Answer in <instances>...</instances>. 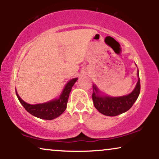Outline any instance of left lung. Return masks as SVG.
Segmentation results:
<instances>
[{
  "instance_id": "obj_1",
  "label": "left lung",
  "mask_w": 159,
  "mask_h": 159,
  "mask_svg": "<svg viewBox=\"0 0 159 159\" xmlns=\"http://www.w3.org/2000/svg\"><path fill=\"white\" fill-rule=\"evenodd\" d=\"M138 81L131 93L120 97H111L100 94V91L96 85H93L92 98L94 106L101 114L109 116L120 115L129 111L140 94V82L139 72L138 70Z\"/></svg>"
}]
</instances>
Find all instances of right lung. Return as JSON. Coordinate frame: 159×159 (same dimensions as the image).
Wrapping results in <instances>:
<instances>
[{"instance_id":"add662e5","label":"right lung","mask_w":159,"mask_h":159,"mask_svg":"<svg viewBox=\"0 0 159 159\" xmlns=\"http://www.w3.org/2000/svg\"><path fill=\"white\" fill-rule=\"evenodd\" d=\"M77 78L70 80L66 84L64 89L62 91L59 98L52 100L48 102L30 105V104L23 101L20 98L18 93L16 91V96L27 112H29L36 117L40 118V119L51 120L58 117L60 115H61L65 111L67 106V102H68L69 93L72 90V86L77 81Z\"/></svg>"}]
</instances>
